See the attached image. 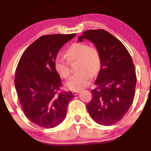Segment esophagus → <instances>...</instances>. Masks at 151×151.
Wrapping results in <instances>:
<instances>
[{
	"label": "esophagus",
	"instance_id": "esophagus-1",
	"mask_svg": "<svg viewBox=\"0 0 151 151\" xmlns=\"http://www.w3.org/2000/svg\"><path fill=\"white\" fill-rule=\"evenodd\" d=\"M78 93H79V91H73V92H72L73 94H74V96L77 95V94H78Z\"/></svg>",
	"mask_w": 151,
	"mask_h": 151
}]
</instances>
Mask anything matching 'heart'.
Returning <instances> with one entry per match:
<instances>
[{
  "instance_id": "heart-1",
  "label": "heart",
  "mask_w": 151,
  "mask_h": 151,
  "mask_svg": "<svg viewBox=\"0 0 151 151\" xmlns=\"http://www.w3.org/2000/svg\"><path fill=\"white\" fill-rule=\"evenodd\" d=\"M67 60L57 58L55 61V68L59 76L67 79L70 76L68 63L77 61L78 71L70 77L66 84L67 88L72 91H78L88 86L92 80V73L95 75L101 65V58L99 50L89 47L85 43H75L68 47L65 52Z\"/></svg>"
}]
</instances>
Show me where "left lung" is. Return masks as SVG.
I'll use <instances>...</instances> for the list:
<instances>
[{
    "label": "left lung",
    "mask_w": 151,
    "mask_h": 151,
    "mask_svg": "<svg viewBox=\"0 0 151 151\" xmlns=\"http://www.w3.org/2000/svg\"><path fill=\"white\" fill-rule=\"evenodd\" d=\"M89 40L99 52L101 65L91 91L92 99L87 109L99 125L115 124L125 116L133 103L137 83L135 66L124 45L104 29H90L78 42Z\"/></svg>",
    "instance_id": "obj_1"
}]
</instances>
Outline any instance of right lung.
<instances>
[{
	"label": "right lung",
	"instance_id": "right-lung-1",
	"mask_svg": "<svg viewBox=\"0 0 151 151\" xmlns=\"http://www.w3.org/2000/svg\"><path fill=\"white\" fill-rule=\"evenodd\" d=\"M76 35L41 36L26 48L17 64L14 84L22 111L40 127L52 129L60 124L74 98L72 92L58 93L62 83L55 61L59 50Z\"/></svg>",
	"mask_w": 151,
	"mask_h": 151
}]
</instances>
